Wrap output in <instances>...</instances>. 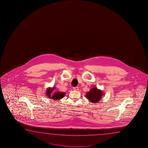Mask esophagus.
<instances>
[{
	"mask_svg": "<svg viewBox=\"0 0 148 148\" xmlns=\"http://www.w3.org/2000/svg\"><path fill=\"white\" fill-rule=\"evenodd\" d=\"M73 90H79V88H78V86H76V87H73Z\"/></svg>",
	"mask_w": 148,
	"mask_h": 148,
	"instance_id": "esophagus-1",
	"label": "esophagus"
}]
</instances>
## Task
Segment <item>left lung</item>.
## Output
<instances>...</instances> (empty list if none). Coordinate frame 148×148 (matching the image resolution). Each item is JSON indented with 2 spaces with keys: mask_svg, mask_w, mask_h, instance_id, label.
<instances>
[{
  "mask_svg": "<svg viewBox=\"0 0 148 148\" xmlns=\"http://www.w3.org/2000/svg\"><path fill=\"white\" fill-rule=\"evenodd\" d=\"M102 93L101 90H98L96 88H94L86 93V96L90 102L96 103L100 100L102 97Z\"/></svg>",
  "mask_w": 148,
  "mask_h": 148,
  "instance_id": "1",
  "label": "left lung"
}]
</instances>
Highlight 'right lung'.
<instances>
[{
	"mask_svg": "<svg viewBox=\"0 0 148 148\" xmlns=\"http://www.w3.org/2000/svg\"><path fill=\"white\" fill-rule=\"evenodd\" d=\"M54 90V88H49L47 90V95L48 96V97L50 98H52L54 100H58V99H60V98H62L65 95V93L64 92H58L56 93H54V94L51 96V93L52 92L53 90Z\"/></svg>",
	"mask_w": 148,
	"mask_h": 148,
	"instance_id": "add662e5",
	"label": "right lung"
}]
</instances>
